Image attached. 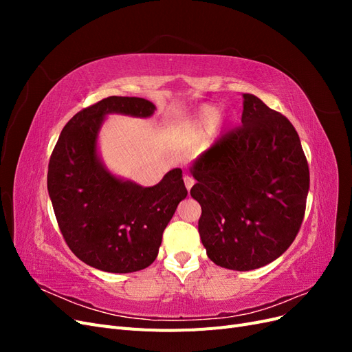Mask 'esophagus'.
I'll list each match as a JSON object with an SVG mask.
<instances>
[{
    "label": "esophagus",
    "mask_w": 352,
    "mask_h": 352,
    "mask_svg": "<svg viewBox=\"0 0 352 352\" xmlns=\"http://www.w3.org/2000/svg\"><path fill=\"white\" fill-rule=\"evenodd\" d=\"M184 180H185V186H186V189H188V190H190V188L194 186V179H192V177H189V176H185V177H184Z\"/></svg>",
    "instance_id": "obj_1"
}]
</instances>
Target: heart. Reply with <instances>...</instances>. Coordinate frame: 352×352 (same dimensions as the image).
<instances>
[{"mask_svg": "<svg viewBox=\"0 0 352 352\" xmlns=\"http://www.w3.org/2000/svg\"><path fill=\"white\" fill-rule=\"evenodd\" d=\"M219 117L216 105L202 104L192 114L173 127V136L184 145H195L204 138Z\"/></svg>", "mask_w": 352, "mask_h": 352, "instance_id": "b5f03b06", "label": "heart"}]
</instances>
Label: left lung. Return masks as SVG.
Returning <instances> with one entry per match:
<instances>
[{
	"mask_svg": "<svg viewBox=\"0 0 352 352\" xmlns=\"http://www.w3.org/2000/svg\"><path fill=\"white\" fill-rule=\"evenodd\" d=\"M242 126L190 166L201 206L198 232L208 258L238 272L260 269L294 242L310 172L292 123L243 94Z\"/></svg>",
	"mask_w": 352,
	"mask_h": 352,
	"instance_id": "obj_1",
	"label": "left lung"
}]
</instances>
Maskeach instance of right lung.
<instances>
[{"label":"right lung","instance_id":"right-lung-1","mask_svg":"<svg viewBox=\"0 0 352 352\" xmlns=\"http://www.w3.org/2000/svg\"><path fill=\"white\" fill-rule=\"evenodd\" d=\"M155 105L138 97H109L74 114L48 164V194L60 230L79 260L109 273L142 270L157 258L163 232L188 190L182 170L145 188L111 173L100 154L105 117L146 119Z\"/></svg>","mask_w":352,"mask_h":352}]
</instances>
